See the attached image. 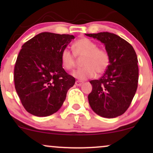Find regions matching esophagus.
<instances>
[{
	"label": "esophagus",
	"mask_w": 153,
	"mask_h": 153,
	"mask_svg": "<svg viewBox=\"0 0 153 153\" xmlns=\"http://www.w3.org/2000/svg\"><path fill=\"white\" fill-rule=\"evenodd\" d=\"M83 83V81H76V82H75V85H77V86H80Z\"/></svg>",
	"instance_id": "34e87169"
}]
</instances>
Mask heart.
<instances>
[{
    "label": "heart",
    "mask_w": 153,
    "mask_h": 153,
    "mask_svg": "<svg viewBox=\"0 0 153 153\" xmlns=\"http://www.w3.org/2000/svg\"><path fill=\"white\" fill-rule=\"evenodd\" d=\"M74 53L68 49H62L60 53L61 63L65 69L72 70L76 64V58H82L83 67L73 73V76L79 80L95 76L104 72L109 65L110 58L108 52L104 49L97 48V45L86 37L77 39L72 45Z\"/></svg>",
    "instance_id": "obj_1"
}]
</instances>
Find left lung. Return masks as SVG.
<instances>
[{
  "label": "left lung",
  "mask_w": 153,
  "mask_h": 153,
  "mask_svg": "<svg viewBox=\"0 0 153 153\" xmlns=\"http://www.w3.org/2000/svg\"><path fill=\"white\" fill-rule=\"evenodd\" d=\"M103 43L110 58L109 65L100 79L91 80L89 104L99 116L113 118L124 114L132 101L139 80L136 52L130 44L108 32L85 34Z\"/></svg>",
  "instance_id": "left-lung-1"
}]
</instances>
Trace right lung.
Here are the masks:
<instances>
[{"instance_id":"right-lung-1","label":"right lung","mask_w":153,"mask_h":153,"mask_svg":"<svg viewBox=\"0 0 153 153\" xmlns=\"http://www.w3.org/2000/svg\"><path fill=\"white\" fill-rule=\"evenodd\" d=\"M74 35L41 33L22 46L14 66L15 89L27 111L39 117L57 112L75 79L62 68L60 53Z\"/></svg>"}]
</instances>
